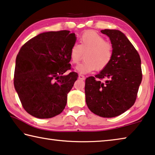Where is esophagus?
I'll return each mask as SVG.
<instances>
[{
	"label": "esophagus",
	"mask_w": 155,
	"mask_h": 155,
	"mask_svg": "<svg viewBox=\"0 0 155 155\" xmlns=\"http://www.w3.org/2000/svg\"><path fill=\"white\" fill-rule=\"evenodd\" d=\"M78 78L80 80H84L85 77H84V75H83L82 74H79V75H78Z\"/></svg>",
	"instance_id": "34e87169"
}]
</instances>
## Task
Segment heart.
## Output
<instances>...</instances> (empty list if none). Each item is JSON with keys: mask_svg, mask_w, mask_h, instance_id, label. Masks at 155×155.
<instances>
[{"mask_svg": "<svg viewBox=\"0 0 155 155\" xmlns=\"http://www.w3.org/2000/svg\"><path fill=\"white\" fill-rule=\"evenodd\" d=\"M84 54V60L76 66L80 73H87L96 69L97 71L107 67L113 58V46L105 39L94 31L84 32L79 40V44H73L70 51L72 64H78Z\"/></svg>", "mask_w": 155, "mask_h": 155, "instance_id": "1", "label": "heart"}]
</instances>
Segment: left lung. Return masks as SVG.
I'll list each match as a JSON object with an SVG mask.
<instances>
[{
    "mask_svg": "<svg viewBox=\"0 0 155 155\" xmlns=\"http://www.w3.org/2000/svg\"><path fill=\"white\" fill-rule=\"evenodd\" d=\"M101 32L111 40L113 58L99 74L86 79V102L94 114L112 118L134 104L142 80L141 58L120 31L105 29Z\"/></svg>",
    "mask_w": 155,
    "mask_h": 155,
    "instance_id": "left-lung-1",
    "label": "left lung"
}]
</instances>
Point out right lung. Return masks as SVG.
<instances>
[{"label": "right lung", "mask_w": 155, "mask_h": 155, "mask_svg": "<svg viewBox=\"0 0 155 155\" xmlns=\"http://www.w3.org/2000/svg\"><path fill=\"white\" fill-rule=\"evenodd\" d=\"M75 33L68 30L39 34L21 48L16 59L14 85L23 109L36 118H53L62 112L67 94L77 80L71 71L70 51Z\"/></svg>", "instance_id": "right-lung-1"}]
</instances>
